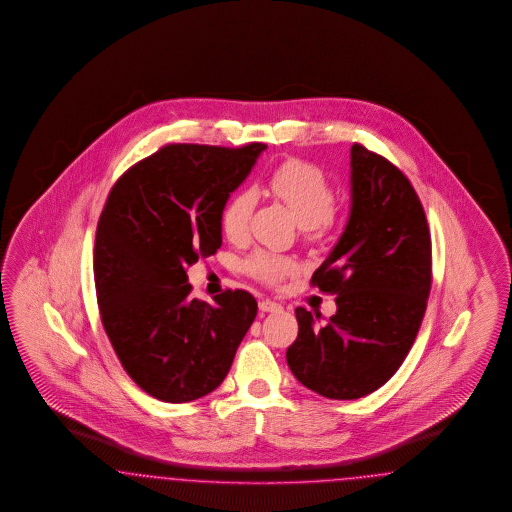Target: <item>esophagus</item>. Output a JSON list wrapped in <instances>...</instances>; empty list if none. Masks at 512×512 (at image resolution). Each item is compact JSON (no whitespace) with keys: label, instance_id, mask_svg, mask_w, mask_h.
Returning <instances> with one entry per match:
<instances>
[{"label":"esophagus","instance_id":"esophagus-1","mask_svg":"<svg viewBox=\"0 0 512 512\" xmlns=\"http://www.w3.org/2000/svg\"><path fill=\"white\" fill-rule=\"evenodd\" d=\"M259 310H263V312H278V310H282V305H278V303H274L270 299H263V301H259Z\"/></svg>","mask_w":512,"mask_h":512}]
</instances>
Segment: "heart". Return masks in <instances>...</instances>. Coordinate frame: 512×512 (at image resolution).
Segmentation results:
<instances>
[{
  "label": "heart",
  "mask_w": 512,
  "mask_h": 512,
  "mask_svg": "<svg viewBox=\"0 0 512 512\" xmlns=\"http://www.w3.org/2000/svg\"><path fill=\"white\" fill-rule=\"evenodd\" d=\"M268 190L286 204L310 240L322 238L333 225L335 190L320 167L299 160L286 162L270 175ZM253 205L255 198L247 190L234 194L226 202L221 228L230 242H242L246 238ZM246 268L253 278L276 286L291 276L297 266L284 255L257 251L247 259Z\"/></svg>",
  "instance_id": "1"
}]
</instances>
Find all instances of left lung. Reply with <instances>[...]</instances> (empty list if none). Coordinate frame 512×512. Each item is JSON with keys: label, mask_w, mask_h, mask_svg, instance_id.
I'll return each mask as SVG.
<instances>
[{"label": "left lung", "mask_w": 512, "mask_h": 512, "mask_svg": "<svg viewBox=\"0 0 512 512\" xmlns=\"http://www.w3.org/2000/svg\"><path fill=\"white\" fill-rule=\"evenodd\" d=\"M312 286L337 295V312L295 308L299 335L287 366L331 400H356L402 366L421 328L432 284L425 209L408 177L362 144L350 148V217Z\"/></svg>", "instance_id": "8db88e82"}]
</instances>
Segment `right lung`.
<instances>
[{
    "instance_id": "right-lung-1",
    "label": "right lung",
    "mask_w": 512,
    "mask_h": 512,
    "mask_svg": "<svg viewBox=\"0 0 512 512\" xmlns=\"http://www.w3.org/2000/svg\"><path fill=\"white\" fill-rule=\"evenodd\" d=\"M266 144H167L112 186L95 236L104 331L127 375L169 404L217 389L257 316L244 289L190 297L186 268L221 244V213Z\"/></svg>"
}]
</instances>
